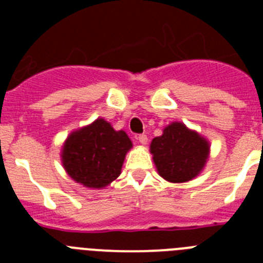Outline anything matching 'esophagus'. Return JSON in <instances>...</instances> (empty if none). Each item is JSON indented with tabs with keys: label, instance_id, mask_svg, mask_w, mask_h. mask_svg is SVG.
<instances>
[{
	"label": "esophagus",
	"instance_id": "1",
	"mask_svg": "<svg viewBox=\"0 0 263 263\" xmlns=\"http://www.w3.org/2000/svg\"><path fill=\"white\" fill-rule=\"evenodd\" d=\"M137 139H138V142L141 143V145H146V143H147V136H146V134H138V136H137Z\"/></svg>",
	"mask_w": 263,
	"mask_h": 263
}]
</instances>
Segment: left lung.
Returning a JSON list of instances; mask_svg holds the SVG:
<instances>
[{"label": "left lung", "instance_id": "8db88e82", "mask_svg": "<svg viewBox=\"0 0 263 263\" xmlns=\"http://www.w3.org/2000/svg\"><path fill=\"white\" fill-rule=\"evenodd\" d=\"M150 152L158 174L167 182L184 183L201 173L210 155V143L182 122H173L155 137Z\"/></svg>", "mask_w": 263, "mask_h": 263}]
</instances>
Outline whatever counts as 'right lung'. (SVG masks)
Wrapping results in <instances>:
<instances>
[{
  "label": "right lung",
  "instance_id": "obj_1",
  "mask_svg": "<svg viewBox=\"0 0 263 263\" xmlns=\"http://www.w3.org/2000/svg\"><path fill=\"white\" fill-rule=\"evenodd\" d=\"M132 146L124 130L116 132L108 121L97 118L69 134L63 146L62 163L75 182L89 188H103L120 176Z\"/></svg>",
  "mask_w": 263,
  "mask_h": 263
}]
</instances>
